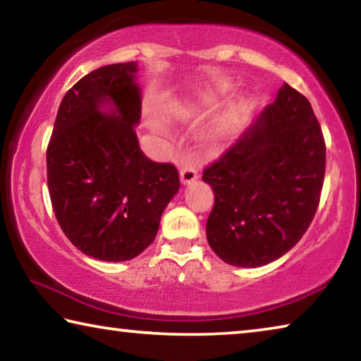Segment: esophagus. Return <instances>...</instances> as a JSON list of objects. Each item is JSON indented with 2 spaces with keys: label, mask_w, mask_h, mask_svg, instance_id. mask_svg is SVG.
Segmentation results:
<instances>
[{
  "label": "esophagus",
  "mask_w": 361,
  "mask_h": 361,
  "mask_svg": "<svg viewBox=\"0 0 361 361\" xmlns=\"http://www.w3.org/2000/svg\"><path fill=\"white\" fill-rule=\"evenodd\" d=\"M180 178L183 185H189V183H192L195 178H197V170H195V167L191 166V164H186V166H183L181 169Z\"/></svg>",
  "instance_id": "34e87169"
}]
</instances>
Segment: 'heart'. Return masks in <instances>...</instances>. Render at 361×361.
Masks as SVG:
<instances>
[{"label":"heart","instance_id":"b5f03b06","mask_svg":"<svg viewBox=\"0 0 361 361\" xmlns=\"http://www.w3.org/2000/svg\"><path fill=\"white\" fill-rule=\"evenodd\" d=\"M228 89H229L228 84H221L215 89L205 90V92L197 95V99L189 102L186 108L181 109V113H194V111H200V109H207V108L215 106L218 100H219V97H221ZM239 113H240V108L237 105H232V106L226 109L221 118H219L215 130L212 132V140H219V138H223L224 135H228L232 127H234V124L237 122Z\"/></svg>","mask_w":361,"mask_h":361}]
</instances>
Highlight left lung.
I'll return each mask as SVG.
<instances>
[{
    "label": "left lung",
    "mask_w": 361,
    "mask_h": 361,
    "mask_svg": "<svg viewBox=\"0 0 361 361\" xmlns=\"http://www.w3.org/2000/svg\"><path fill=\"white\" fill-rule=\"evenodd\" d=\"M326 146L309 100L283 84L255 126L204 169L215 191L207 240L224 262L258 267L301 240L325 180Z\"/></svg>",
    "instance_id": "obj_1"
}]
</instances>
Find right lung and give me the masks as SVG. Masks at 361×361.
Wrapping results in <instances>:
<instances>
[{
  "mask_svg": "<svg viewBox=\"0 0 361 361\" xmlns=\"http://www.w3.org/2000/svg\"><path fill=\"white\" fill-rule=\"evenodd\" d=\"M135 73V62L113 63L79 79L60 103L47 145V188L60 228L100 261H127L148 248L180 189L173 164L140 149ZM106 102L113 115L99 111Z\"/></svg>",
  "mask_w": 361,
  "mask_h": 361,
  "instance_id": "obj_1",
  "label": "right lung"
}]
</instances>
